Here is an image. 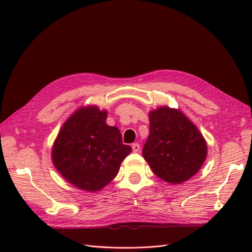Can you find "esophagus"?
<instances>
[{"mask_svg": "<svg viewBox=\"0 0 252 252\" xmlns=\"http://www.w3.org/2000/svg\"><path fill=\"white\" fill-rule=\"evenodd\" d=\"M132 150H133V152H138L139 150H140V144H138V143H134V144H132Z\"/></svg>", "mask_w": 252, "mask_h": 252, "instance_id": "esophagus-1", "label": "esophagus"}]
</instances>
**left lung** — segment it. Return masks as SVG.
<instances>
[{"instance_id":"8db88e82","label":"left lung","mask_w":252,"mask_h":252,"mask_svg":"<svg viewBox=\"0 0 252 252\" xmlns=\"http://www.w3.org/2000/svg\"><path fill=\"white\" fill-rule=\"evenodd\" d=\"M149 128L143 157L157 177L181 184L200 170L207 145L199 129L181 111L169 107L151 111Z\"/></svg>"}]
</instances>
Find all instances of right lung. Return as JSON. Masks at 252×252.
Instances as JSON below:
<instances>
[{
  "instance_id": "add662e5",
  "label": "right lung",
  "mask_w": 252,
  "mask_h": 252,
  "mask_svg": "<svg viewBox=\"0 0 252 252\" xmlns=\"http://www.w3.org/2000/svg\"><path fill=\"white\" fill-rule=\"evenodd\" d=\"M107 112L95 106L79 109L61 129L52 148L56 168L72 185L89 192L116 178L131 147L122 142L114 126L106 124Z\"/></svg>"
}]
</instances>
